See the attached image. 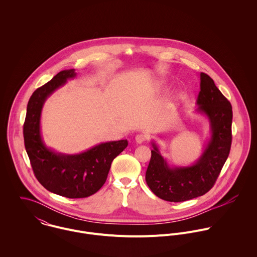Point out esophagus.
Masks as SVG:
<instances>
[{"instance_id": "esophagus-1", "label": "esophagus", "mask_w": 257, "mask_h": 257, "mask_svg": "<svg viewBox=\"0 0 257 257\" xmlns=\"http://www.w3.org/2000/svg\"><path fill=\"white\" fill-rule=\"evenodd\" d=\"M147 141V136L146 135H138L136 136V143L139 145H142Z\"/></svg>"}]
</instances>
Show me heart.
<instances>
[{
    "instance_id": "heart-1",
    "label": "heart",
    "mask_w": 257,
    "mask_h": 257,
    "mask_svg": "<svg viewBox=\"0 0 257 257\" xmlns=\"http://www.w3.org/2000/svg\"><path fill=\"white\" fill-rule=\"evenodd\" d=\"M163 84H164V81H162V80H158V81H156V82H155L154 86H155V88H156V89H160V88L163 86Z\"/></svg>"
}]
</instances>
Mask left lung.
Instances as JSON below:
<instances>
[{
    "label": "left lung",
    "mask_w": 257,
    "mask_h": 257,
    "mask_svg": "<svg viewBox=\"0 0 257 257\" xmlns=\"http://www.w3.org/2000/svg\"><path fill=\"white\" fill-rule=\"evenodd\" d=\"M200 80L196 111L208 117L211 127V138L202 155L192 165L170 166L157 145L151 142L153 149L146 181L157 197L168 202H184L210 191L229 154L231 105L209 75L202 72Z\"/></svg>",
    "instance_id": "obj_1"
}]
</instances>
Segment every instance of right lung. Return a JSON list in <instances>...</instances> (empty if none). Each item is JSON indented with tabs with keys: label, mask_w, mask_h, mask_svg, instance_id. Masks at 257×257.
Listing matches in <instances>:
<instances>
[{
	"label": "right lung",
	"mask_w": 257,
	"mask_h": 257,
	"mask_svg": "<svg viewBox=\"0 0 257 257\" xmlns=\"http://www.w3.org/2000/svg\"><path fill=\"white\" fill-rule=\"evenodd\" d=\"M75 77V69L62 70L37 89L28 103L24 123L25 147L38 182L70 199L98 192L107 180L112 160L127 147V141L121 140L100 144L78 154H64L45 146L40 131L43 105L55 90Z\"/></svg>",
	"instance_id": "right-lung-1"
}]
</instances>
